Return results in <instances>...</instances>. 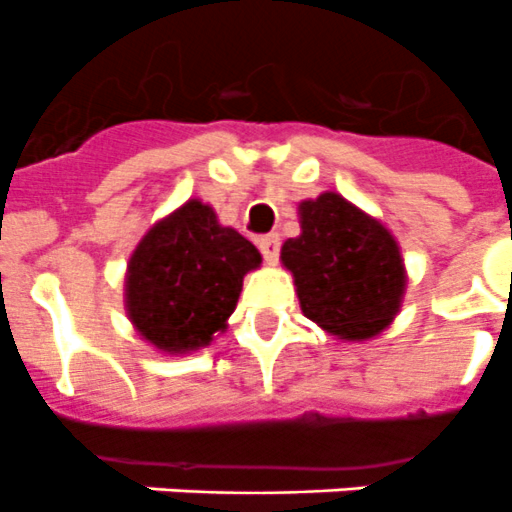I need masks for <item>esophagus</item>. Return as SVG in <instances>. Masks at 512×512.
I'll return each mask as SVG.
<instances>
[{
	"mask_svg": "<svg viewBox=\"0 0 512 512\" xmlns=\"http://www.w3.org/2000/svg\"><path fill=\"white\" fill-rule=\"evenodd\" d=\"M261 253H264L266 264H277L279 259V235H264L259 241Z\"/></svg>",
	"mask_w": 512,
	"mask_h": 512,
	"instance_id": "34e87169",
	"label": "esophagus"
}]
</instances>
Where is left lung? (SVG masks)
Returning <instances> with one entry per match:
<instances>
[{"mask_svg":"<svg viewBox=\"0 0 512 512\" xmlns=\"http://www.w3.org/2000/svg\"><path fill=\"white\" fill-rule=\"evenodd\" d=\"M300 235L282 246L305 318L341 341H369L395 320L408 271L395 235L338 192L297 207Z\"/></svg>","mask_w":512,"mask_h":512,"instance_id":"1","label":"left lung"}]
</instances>
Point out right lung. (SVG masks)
I'll return each mask as SVG.
<instances>
[{
  "label": "right lung",
  "instance_id": "obj_1",
  "mask_svg": "<svg viewBox=\"0 0 512 512\" xmlns=\"http://www.w3.org/2000/svg\"><path fill=\"white\" fill-rule=\"evenodd\" d=\"M259 248L220 225L202 200H187L151 225L125 271V310L143 341L164 354H192L228 328L243 277Z\"/></svg>",
  "mask_w": 512,
  "mask_h": 512
}]
</instances>
